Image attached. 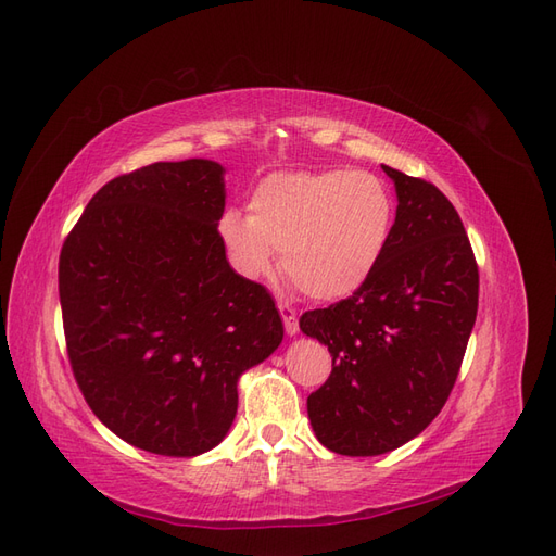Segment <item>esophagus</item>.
<instances>
[{
  "mask_svg": "<svg viewBox=\"0 0 556 556\" xmlns=\"http://www.w3.org/2000/svg\"><path fill=\"white\" fill-rule=\"evenodd\" d=\"M278 311H280V315H282L285 331H288V336H296V333H299V319H296L294 308H290L288 304H278Z\"/></svg>",
  "mask_w": 556,
  "mask_h": 556,
  "instance_id": "obj_1",
  "label": "esophagus"
}]
</instances>
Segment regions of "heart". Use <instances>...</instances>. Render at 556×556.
<instances>
[{
  "label": "heart",
  "mask_w": 556,
  "mask_h": 556,
  "mask_svg": "<svg viewBox=\"0 0 556 556\" xmlns=\"http://www.w3.org/2000/svg\"><path fill=\"white\" fill-rule=\"evenodd\" d=\"M250 215L225 208L217 237L245 280L282 268L308 296L341 301L374 278L394 233V199L366 172H278L250 192Z\"/></svg>",
  "instance_id": "b5f03b06"
}]
</instances>
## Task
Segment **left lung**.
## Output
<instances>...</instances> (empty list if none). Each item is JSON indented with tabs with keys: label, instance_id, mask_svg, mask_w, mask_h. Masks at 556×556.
Listing matches in <instances>:
<instances>
[{
	"label": "left lung",
	"instance_id": "1",
	"mask_svg": "<svg viewBox=\"0 0 556 556\" xmlns=\"http://www.w3.org/2000/svg\"><path fill=\"white\" fill-rule=\"evenodd\" d=\"M396 190L390 248L359 292L301 315L331 376L308 396L317 441L376 457L422 433L457 380L478 315V264L459 213L435 185L382 164Z\"/></svg>",
	"mask_w": 556,
	"mask_h": 556
}]
</instances>
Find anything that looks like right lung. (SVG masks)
Returning <instances> with one entry per match:
<instances>
[{"mask_svg": "<svg viewBox=\"0 0 556 556\" xmlns=\"http://www.w3.org/2000/svg\"><path fill=\"white\" fill-rule=\"evenodd\" d=\"M225 166L155 162L106 182L60 255V306L76 382L129 445L197 457L229 433L239 380L282 343L262 285L217 237Z\"/></svg>", "mask_w": 556, "mask_h": 556, "instance_id": "1", "label": "right lung"}]
</instances>
